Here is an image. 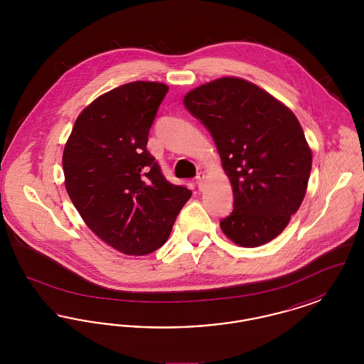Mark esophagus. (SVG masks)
Returning <instances> with one entry per match:
<instances>
[{
  "label": "esophagus",
  "instance_id": "esophagus-1",
  "mask_svg": "<svg viewBox=\"0 0 364 364\" xmlns=\"http://www.w3.org/2000/svg\"><path fill=\"white\" fill-rule=\"evenodd\" d=\"M205 174L199 173L196 176V186H198V188H202L203 187V184H205Z\"/></svg>",
  "mask_w": 364,
  "mask_h": 364
}]
</instances>
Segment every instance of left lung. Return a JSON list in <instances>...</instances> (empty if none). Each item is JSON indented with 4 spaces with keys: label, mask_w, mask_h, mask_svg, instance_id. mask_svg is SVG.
<instances>
[{
    "label": "left lung",
    "mask_w": 364,
    "mask_h": 364,
    "mask_svg": "<svg viewBox=\"0 0 364 364\" xmlns=\"http://www.w3.org/2000/svg\"><path fill=\"white\" fill-rule=\"evenodd\" d=\"M183 102L208 128L232 184L233 211L220 223L226 237L242 247L277 237L311 173V149L294 112L239 77L196 87Z\"/></svg>",
    "instance_id": "8db88e82"
}]
</instances>
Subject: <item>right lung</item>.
<instances>
[{"instance_id": "right-lung-1", "label": "right lung", "mask_w": 364, "mask_h": 364, "mask_svg": "<svg viewBox=\"0 0 364 364\" xmlns=\"http://www.w3.org/2000/svg\"><path fill=\"white\" fill-rule=\"evenodd\" d=\"M168 90L132 82L105 92L79 114L63 154L73 206L101 240L127 255L162 247L192 195L169 183L146 149Z\"/></svg>"}]
</instances>
